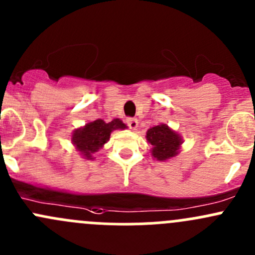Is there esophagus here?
Returning a JSON list of instances; mask_svg holds the SVG:
<instances>
[{
	"label": "esophagus",
	"mask_w": 255,
	"mask_h": 255,
	"mask_svg": "<svg viewBox=\"0 0 255 255\" xmlns=\"http://www.w3.org/2000/svg\"><path fill=\"white\" fill-rule=\"evenodd\" d=\"M126 122H127V125H128V127L130 128V129H137V127H138V120L137 118H127V121H126Z\"/></svg>",
	"instance_id": "34e87169"
}]
</instances>
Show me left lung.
Listing matches in <instances>:
<instances>
[{"mask_svg":"<svg viewBox=\"0 0 255 255\" xmlns=\"http://www.w3.org/2000/svg\"><path fill=\"white\" fill-rule=\"evenodd\" d=\"M145 138L151 145V158L158 161H168L169 159L175 158L184 143L181 135L165 123L149 128Z\"/></svg>","mask_w":255,"mask_h":255,"instance_id":"1","label":"left lung"}]
</instances>
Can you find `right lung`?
<instances>
[{
  "label": "right lung",
  "instance_id": "obj_1",
  "mask_svg": "<svg viewBox=\"0 0 255 255\" xmlns=\"http://www.w3.org/2000/svg\"><path fill=\"white\" fill-rule=\"evenodd\" d=\"M127 126L120 120L115 118L106 123L99 118L96 121L86 123L82 127L76 128L71 135V143L79 151L80 155L86 160H94V154L110 140V135L116 129H126Z\"/></svg>",
  "mask_w": 255,
  "mask_h": 255
}]
</instances>
